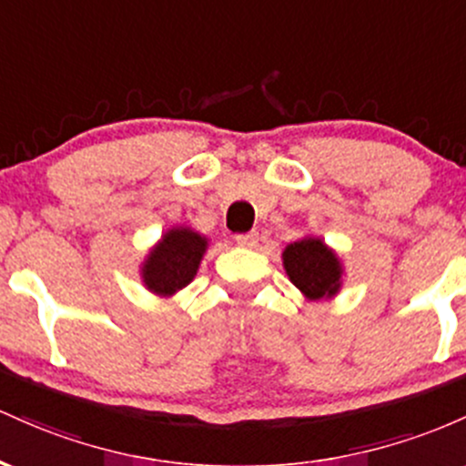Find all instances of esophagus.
I'll use <instances>...</instances> for the list:
<instances>
[{
    "instance_id": "obj_1",
    "label": "esophagus",
    "mask_w": 466,
    "mask_h": 466,
    "mask_svg": "<svg viewBox=\"0 0 466 466\" xmlns=\"http://www.w3.org/2000/svg\"><path fill=\"white\" fill-rule=\"evenodd\" d=\"M235 242H238L239 247H244V248H253V247H258L259 233H258V231L239 233V235H235Z\"/></svg>"
}]
</instances>
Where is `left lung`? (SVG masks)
<instances>
[{
  "instance_id": "obj_1",
  "label": "left lung",
  "mask_w": 466,
  "mask_h": 466,
  "mask_svg": "<svg viewBox=\"0 0 466 466\" xmlns=\"http://www.w3.org/2000/svg\"><path fill=\"white\" fill-rule=\"evenodd\" d=\"M281 258L286 275L308 299H330L341 289V261L319 238L289 244Z\"/></svg>"
}]
</instances>
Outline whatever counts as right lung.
<instances>
[{
  "mask_svg": "<svg viewBox=\"0 0 466 466\" xmlns=\"http://www.w3.org/2000/svg\"><path fill=\"white\" fill-rule=\"evenodd\" d=\"M207 247L205 235L191 231L189 227L169 228L143 261V284L158 297L176 295L193 281Z\"/></svg>",
  "mask_w": 466,
  "mask_h": 466,
  "instance_id": "1",
  "label": "right lung"
}]
</instances>
